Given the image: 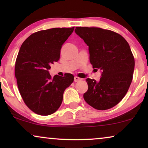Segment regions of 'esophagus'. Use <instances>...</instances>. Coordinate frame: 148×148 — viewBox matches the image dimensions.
<instances>
[{"label":"esophagus","mask_w":148,"mask_h":148,"mask_svg":"<svg viewBox=\"0 0 148 148\" xmlns=\"http://www.w3.org/2000/svg\"><path fill=\"white\" fill-rule=\"evenodd\" d=\"M82 80V79L81 78H79V77H77V76H75L74 77V82H79V81H81Z\"/></svg>","instance_id":"esophagus-1"}]
</instances>
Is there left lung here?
I'll use <instances>...</instances> for the list:
<instances>
[{"mask_svg": "<svg viewBox=\"0 0 148 148\" xmlns=\"http://www.w3.org/2000/svg\"><path fill=\"white\" fill-rule=\"evenodd\" d=\"M75 32L89 46L93 68L102 71L98 82L86 79L84 100L97 110L112 108L124 98L132 82L135 60L130 46L122 36L110 30L76 27Z\"/></svg>", "mask_w": 148, "mask_h": 148, "instance_id": "left-lung-1", "label": "left lung"}]
</instances>
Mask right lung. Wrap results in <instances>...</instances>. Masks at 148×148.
I'll return each mask as SVG.
<instances>
[{"instance_id": "add662e5", "label": "right lung", "mask_w": 148, "mask_h": 148, "mask_svg": "<svg viewBox=\"0 0 148 148\" xmlns=\"http://www.w3.org/2000/svg\"><path fill=\"white\" fill-rule=\"evenodd\" d=\"M73 30L74 27L37 32L20 48L15 69L18 88L24 102L36 114L55 112L62 104L64 90L73 82L72 74L52 78L48 71L50 64L59 60L62 44Z\"/></svg>"}]
</instances>
